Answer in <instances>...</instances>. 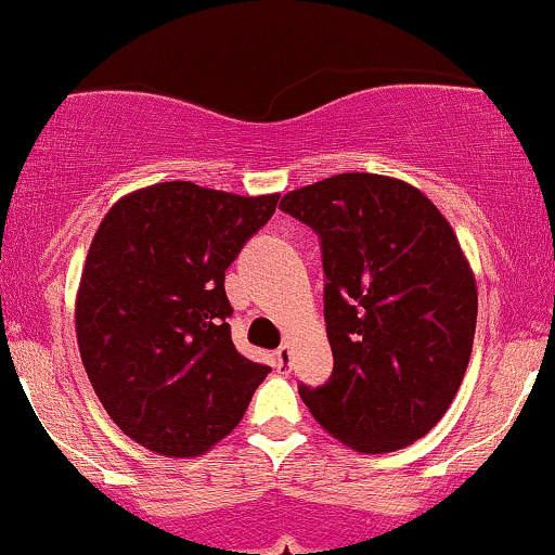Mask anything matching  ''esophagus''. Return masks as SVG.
Masks as SVG:
<instances>
[{
  "label": "esophagus",
  "mask_w": 555,
  "mask_h": 555,
  "mask_svg": "<svg viewBox=\"0 0 555 555\" xmlns=\"http://www.w3.org/2000/svg\"><path fill=\"white\" fill-rule=\"evenodd\" d=\"M289 356H292V346H289V343H284V346L276 350V366L284 369V371L289 369Z\"/></svg>",
  "instance_id": "1"
}]
</instances>
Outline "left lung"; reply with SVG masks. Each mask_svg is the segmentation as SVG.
<instances>
[{"instance_id": "obj_1", "label": "left lung", "mask_w": 555, "mask_h": 555, "mask_svg": "<svg viewBox=\"0 0 555 555\" xmlns=\"http://www.w3.org/2000/svg\"><path fill=\"white\" fill-rule=\"evenodd\" d=\"M320 235L333 374L299 384L312 417L361 453L430 433L472 359L476 282L453 228L420 189L338 173L284 194Z\"/></svg>"}]
</instances>
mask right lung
Here are the masks:
<instances>
[{"mask_svg": "<svg viewBox=\"0 0 555 555\" xmlns=\"http://www.w3.org/2000/svg\"><path fill=\"white\" fill-rule=\"evenodd\" d=\"M276 202L164 181L104 215L76 294V338L107 415L149 451H209L271 371L233 346L225 271Z\"/></svg>", "mask_w": 555, "mask_h": 555, "instance_id": "1", "label": "right lung"}]
</instances>
